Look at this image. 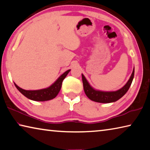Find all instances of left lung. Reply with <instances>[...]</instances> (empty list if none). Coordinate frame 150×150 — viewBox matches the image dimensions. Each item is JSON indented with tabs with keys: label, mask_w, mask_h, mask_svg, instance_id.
<instances>
[{
	"label": "left lung",
	"mask_w": 150,
	"mask_h": 150,
	"mask_svg": "<svg viewBox=\"0 0 150 150\" xmlns=\"http://www.w3.org/2000/svg\"><path fill=\"white\" fill-rule=\"evenodd\" d=\"M134 76V69L133 72L130 76V79L128 80L126 84L118 91H113V92H103V91H96L91 87L88 84L87 81L86 80L84 75H82V80L83 84L84 91L87 96V97L91 100L95 102L101 103H109L115 102V101L120 99L121 97L125 95L127 91H128L130 85L132 82Z\"/></svg>",
	"instance_id": "obj_1"
}]
</instances>
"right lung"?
<instances>
[{
    "label": "right lung",
    "mask_w": 150,
    "mask_h": 150,
    "mask_svg": "<svg viewBox=\"0 0 150 150\" xmlns=\"http://www.w3.org/2000/svg\"><path fill=\"white\" fill-rule=\"evenodd\" d=\"M69 71L70 69L67 70V71H65L63 74L61 75L60 77L58 78V79L55 81L52 86H50V87H48L47 88H44V89L37 91H26L20 88L18 86H17L15 83L14 85L17 88V89L18 90L22 95H24L28 98H29V99H31L35 101L49 100L54 98L55 96L57 95V94L59 93L61 88H62L63 80L65 78V77L67 76V75L69 73Z\"/></svg>",
    "instance_id": "add662e5"
}]
</instances>
